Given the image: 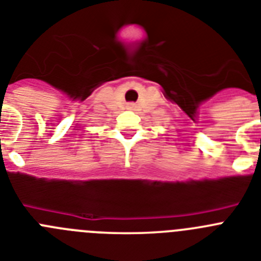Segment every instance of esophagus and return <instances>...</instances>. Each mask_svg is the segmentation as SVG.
I'll use <instances>...</instances> for the list:
<instances>
[{"mask_svg": "<svg viewBox=\"0 0 261 261\" xmlns=\"http://www.w3.org/2000/svg\"><path fill=\"white\" fill-rule=\"evenodd\" d=\"M126 107H128V110H133V108H135L136 106H135V103H129V105L126 106Z\"/></svg>", "mask_w": 261, "mask_h": 261, "instance_id": "esophagus-1", "label": "esophagus"}]
</instances>
